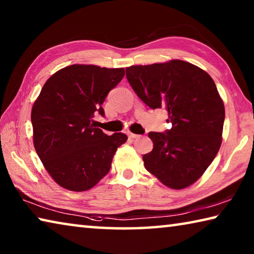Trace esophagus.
<instances>
[{
	"mask_svg": "<svg viewBox=\"0 0 254 254\" xmlns=\"http://www.w3.org/2000/svg\"><path fill=\"white\" fill-rule=\"evenodd\" d=\"M128 137H130V139H137V137H140V135L134 134V133H130V134H128Z\"/></svg>",
	"mask_w": 254,
	"mask_h": 254,
	"instance_id": "34e87169",
	"label": "esophagus"
}]
</instances>
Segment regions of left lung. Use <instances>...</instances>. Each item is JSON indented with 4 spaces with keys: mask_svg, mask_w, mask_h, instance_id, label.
Masks as SVG:
<instances>
[{
    "mask_svg": "<svg viewBox=\"0 0 254 254\" xmlns=\"http://www.w3.org/2000/svg\"><path fill=\"white\" fill-rule=\"evenodd\" d=\"M127 78L151 109H165L173 127L150 132L144 167L165 186L184 189L197 182L220 150L224 103L207 72L184 60L131 66Z\"/></svg>",
    "mask_w": 254,
    "mask_h": 254,
    "instance_id": "1",
    "label": "left lung"
}]
</instances>
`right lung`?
Here are the masks:
<instances>
[{"mask_svg": "<svg viewBox=\"0 0 254 254\" xmlns=\"http://www.w3.org/2000/svg\"><path fill=\"white\" fill-rule=\"evenodd\" d=\"M124 68L71 65L49 77L31 111L33 145L56 183L72 191L88 190L110 171L123 133L107 135L93 118L122 80Z\"/></svg>", "mask_w": 254, "mask_h": 254, "instance_id": "right-lung-1", "label": "right lung"}]
</instances>
